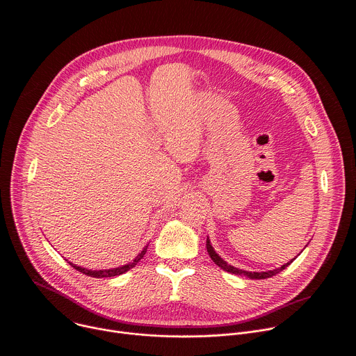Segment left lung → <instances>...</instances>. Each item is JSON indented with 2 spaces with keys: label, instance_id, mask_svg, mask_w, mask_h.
I'll return each mask as SVG.
<instances>
[{
  "label": "left lung",
  "instance_id": "obj_1",
  "mask_svg": "<svg viewBox=\"0 0 356 356\" xmlns=\"http://www.w3.org/2000/svg\"><path fill=\"white\" fill-rule=\"evenodd\" d=\"M206 246H207V252H209V255H210V258L213 259V262L217 265V266H220L222 270H225V272H229V273H234V275H242V276H246V277H249V279H268V277H272V276H275V275H277L279 272H282L283 269H286L294 259H291L290 262H287V264H284L283 266H280V268H277V269H273V270H268V272H248V270H242V269H238V268H234V266H231V265H228L220 255L218 253L214 250V248L211 246V242H210V238L207 236V243H206Z\"/></svg>",
  "mask_w": 356,
  "mask_h": 356
}]
</instances>
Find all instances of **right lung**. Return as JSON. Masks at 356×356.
I'll list each match as a JSON object with an SVG mask.
<instances>
[{
  "instance_id": "add662e5",
  "label": "right lung",
  "mask_w": 356,
  "mask_h": 356,
  "mask_svg": "<svg viewBox=\"0 0 356 356\" xmlns=\"http://www.w3.org/2000/svg\"><path fill=\"white\" fill-rule=\"evenodd\" d=\"M146 249H147V246H145V248L140 250L139 255H138L132 262H129V264H127V265H124V266H120V268H114V269L92 270V269H86V268L77 266V265H74V264H72V262H69V264H70L76 270H79V272H81V273H84V275H87V276H91V277H97V279H101V277H114V276H120V275L128 272L129 269L135 268V265L143 258V255L146 253ZM66 261H67V259H66Z\"/></svg>"
}]
</instances>
